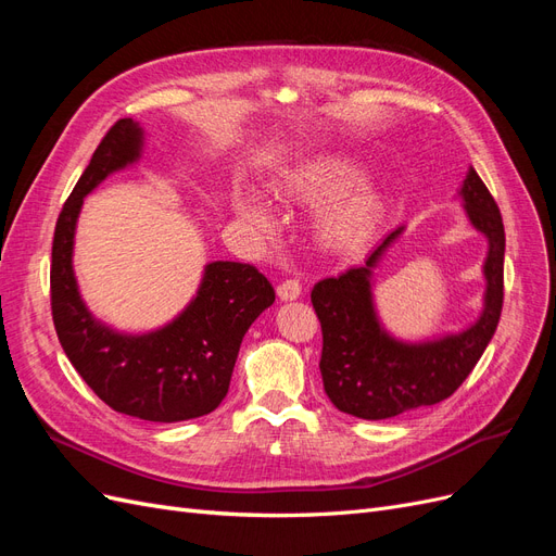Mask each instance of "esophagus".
<instances>
[{"mask_svg":"<svg viewBox=\"0 0 556 556\" xmlns=\"http://www.w3.org/2000/svg\"><path fill=\"white\" fill-rule=\"evenodd\" d=\"M299 294H301V282H299L296 278H288V280H282V282L278 285V296H280L282 301L299 299Z\"/></svg>","mask_w":556,"mask_h":556,"instance_id":"esophagus-1","label":"esophagus"}]
</instances>
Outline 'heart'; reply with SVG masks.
Here are the masks:
<instances>
[{
  "mask_svg": "<svg viewBox=\"0 0 556 556\" xmlns=\"http://www.w3.org/2000/svg\"><path fill=\"white\" fill-rule=\"evenodd\" d=\"M359 169L343 157H317L276 178L274 192L285 201L304 206L327 204L357 180ZM233 206L260 227H271V211L257 197L239 192ZM380 215V199L374 190H357L333 204L319 217V239L333 250H355L374 231Z\"/></svg>",
  "mask_w": 556,
  "mask_h": 556,
  "instance_id": "b5f03b06",
  "label": "heart"
}]
</instances>
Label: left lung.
Returning a JSON list of instances; mask_svg holds the SVG:
<instances>
[{
    "label": "left lung",
    "mask_w": 556,
    "mask_h": 556,
    "mask_svg": "<svg viewBox=\"0 0 556 556\" xmlns=\"http://www.w3.org/2000/svg\"><path fill=\"white\" fill-rule=\"evenodd\" d=\"M466 213L476 229L490 239L484 262V311L473 327L441 341L408 345L387 336L371 304V271L396 233L339 278L315 282L313 308L323 327L325 392L339 410L362 419H387L413 408L433 406L459 390L473 371L498 327L503 308V231L501 211L482 178L470 166L462 185Z\"/></svg>",
    "instance_id": "1"
}]
</instances>
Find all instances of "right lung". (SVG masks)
Instances as JSON below:
<instances>
[{"label": "right lung", "mask_w": 556, "mask_h": 556, "mask_svg": "<svg viewBox=\"0 0 556 556\" xmlns=\"http://www.w3.org/2000/svg\"><path fill=\"white\" fill-rule=\"evenodd\" d=\"M139 150V125L117 121L64 201L50 262V311L66 357L109 408L148 422H182L220 406L243 336L276 292L252 264L213 262L192 304L164 329L123 336L94 323L72 268L76 217L83 197L137 160Z\"/></svg>", "instance_id": "obj_1"}]
</instances>
